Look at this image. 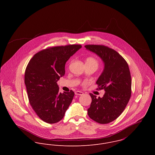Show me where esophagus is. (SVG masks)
<instances>
[{
	"label": "esophagus",
	"mask_w": 155,
	"mask_h": 155,
	"mask_svg": "<svg viewBox=\"0 0 155 155\" xmlns=\"http://www.w3.org/2000/svg\"><path fill=\"white\" fill-rule=\"evenodd\" d=\"M74 93H75V94L77 95H82L84 94V93H83L82 92L79 91H76Z\"/></svg>",
	"instance_id": "esophagus-1"
}]
</instances>
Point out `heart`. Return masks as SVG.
Here are the masks:
<instances>
[{
  "label": "heart",
  "mask_w": 155,
  "mask_h": 155,
  "mask_svg": "<svg viewBox=\"0 0 155 155\" xmlns=\"http://www.w3.org/2000/svg\"><path fill=\"white\" fill-rule=\"evenodd\" d=\"M94 64L95 66H96L97 67H98V61L93 58V57H88L87 58L86 60V64Z\"/></svg>",
  "instance_id": "obj_1"
}]
</instances>
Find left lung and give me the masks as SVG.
Returning <instances> with one entry per match:
<instances>
[{"mask_svg":"<svg viewBox=\"0 0 155 155\" xmlns=\"http://www.w3.org/2000/svg\"><path fill=\"white\" fill-rule=\"evenodd\" d=\"M86 49L97 55L104 63V69L96 84L104 89L103 97L89 94L92 98L88 109L89 117L106 124L117 119L125 109L131 95V78L125 59L116 51L103 45H88Z\"/></svg>","mask_w":155,"mask_h":155,"instance_id":"obj_1","label":"left lung"}]
</instances>
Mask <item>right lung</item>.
Returning a JSON list of instances; mask_svg holds the SVG:
<instances>
[{
    "label": "right lung",
    "mask_w": 155,
    "mask_h": 155,
    "mask_svg": "<svg viewBox=\"0 0 155 155\" xmlns=\"http://www.w3.org/2000/svg\"><path fill=\"white\" fill-rule=\"evenodd\" d=\"M81 48L70 45L46 49L36 54L26 67L24 83L30 104L46 123L60 121L73 100L74 92H60L57 81L65 74L67 60Z\"/></svg>",
    "instance_id": "obj_1"
}]
</instances>
